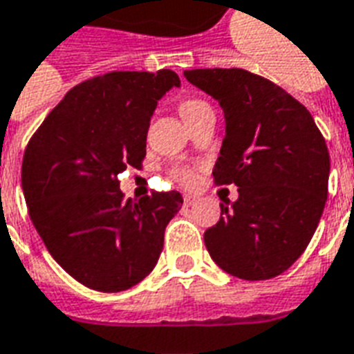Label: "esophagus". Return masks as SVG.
Masks as SVG:
<instances>
[{"mask_svg":"<svg viewBox=\"0 0 354 354\" xmlns=\"http://www.w3.org/2000/svg\"><path fill=\"white\" fill-rule=\"evenodd\" d=\"M197 201H198V197H197V195H193V193H187V195L184 197L185 206H193V204L197 203Z\"/></svg>","mask_w":354,"mask_h":354,"instance_id":"esophagus-1","label":"esophagus"}]
</instances>
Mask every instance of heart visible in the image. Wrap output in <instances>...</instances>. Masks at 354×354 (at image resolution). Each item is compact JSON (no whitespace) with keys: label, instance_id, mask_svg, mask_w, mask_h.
Instances as JSON below:
<instances>
[{"label":"heart","instance_id":"heart-1","mask_svg":"<svg viewBox=\"0 0 354 354\" xmlns=\"http://www.w3.org/2000/svg\"><path fill=\"white\" fill-rule=\"evenodd\" d=\"M204 106H208V104L204 103V101H197V99H191V101H184L182 103V106H180V112H182V116L189 118L191 114H195L197 111H201V109H204ZM182 178H184L185 182H189L191 176L185 172V174H182Z\"/></svg>","mask_w":354,"mask_h":354}]
</instances>
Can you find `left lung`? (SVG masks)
I'll use <instances>...</instances> for the list:
<instances>
[{"instance_id": "1", "label": "left lung", "mask_w": 354, "mask_h": 354, "mask_svg": "<svg viewBox=\"0 0 354 354\" xmlns=\"http://www.w3.org/2000/svg\"><path fill=\"white\" fill-rule=\"evenodd\" d=\"M184 77L214 97L225 138L214 178L238 187L204 232L214 263L248 281L283 274L308 248L328 197L330 156L310 111L245 69H191Z\"/></svg>"}]
</instances>
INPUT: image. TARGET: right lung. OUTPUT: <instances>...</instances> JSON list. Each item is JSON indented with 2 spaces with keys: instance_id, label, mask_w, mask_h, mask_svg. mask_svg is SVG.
I'll list each match as a JSON object with an SVG mask.
<instances>
[{
  "instance_id": "obj_1",
  "label": "right lung",
  "mask_w": 354,
  "mask_h": 354,
  "mask_svg": "<svg viewBox=\"0 0 354 354\" xmlns=\"http://www.w3.org/2000/svg\"><path fill=\"white\" fill-rule=\"evenodd\" d=\"M180 88L174 71H114L78 84L31 137L22 191L33 227L62 268L86 287L120 292L142 281L163 251L178 191L138 201L120 191L140 167L157 101Z\"/></svg>"
}]
</instances>
